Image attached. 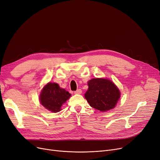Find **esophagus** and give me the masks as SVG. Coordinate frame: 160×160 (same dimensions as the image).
<instances>
[{"label": "esophagus", "mask_w": 160, "mask_h": 160, "mask_svg": "<svg viewBox=\"0 0 160 160\" xmlns=\"http://www.w3.org/2000/svg\"><path fill=\"white\" fill-rule=\"evenodd\" d=\"M81 93H82V91L81 90V89H78L77 91H74V94H79Z\"/></svg>", "instance_id": "1"}]
</instances>
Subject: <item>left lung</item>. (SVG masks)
I'll list each match as a JSON object with an SVG mask.
<instances>
[{
  "mask_svg": "<svg viewBox=\"0 0 160 160\" xmlns=\"http://www.w3.org/2000/svg\"><path fill=\"white\" fill-rule=\"evenodd\" d=\"M88 86L85 97L92 108L106 112L116 106L120 97V92L112 81L95 78L88 82Z\"/></svg>",
  "mask_w": 160,
  "mask_h": 160,
  "instance_id": "left-lung-1",
  "label": "left lung"
}]
</instances>
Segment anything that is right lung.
I'll return each mask as SVG.
<instances>
[{"mask_svg":"<svg viewBox=\"0 0 160 160\" xmlns=\"http://www.w3.org/2000/svg\"><path fill=\"white\" fill-rule=\"evenodd\" d=\"M70 97L71 94L57 83L48 82L41 93L40 102L47 110L55 113L60 111L62 104Z\"/></svg>","mask_w":160,"mask_h":160,"instance_id":"add662e5","label":"right lung"}]
</instances>
